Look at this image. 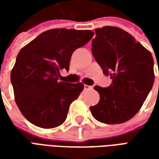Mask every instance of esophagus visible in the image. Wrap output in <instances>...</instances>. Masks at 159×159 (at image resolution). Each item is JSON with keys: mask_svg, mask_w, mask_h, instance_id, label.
I'll use <instances>...</instances> for the list:
<instances>
[{"mask_svg": "<svg viewBox=\"0 0 159 159\" xmlns=\"http://www.w3.org/2000/svg\"><path fill=\"white\" fill-rule=\"evenodd\" d=\"M93 89V87L92 86H89V85H87V84H84V89L85 90H89L92 89Z\"/></svg>", "mask_w": 159, "mask_h": 159, "instance_id": "esophagus-1", "label": "esophagus"}]
</instances>
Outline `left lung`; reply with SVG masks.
I'll list each match as a JSON object with an SVG mask.
<instances>
[{
	"label": "left lung",
	"mask_w": 159,
	"mask_h": 159,
	"mask_svg": "<svg viewBox=\"0 0 159 159\" xmlns=\"http://www.w3.org/2000/svg\"><path fill=\"white\" fill-rule=\"evenodd\" d=\"M92 53L112 84L95 86L99 103L90 107L93 117L107 124L129 121L139 111L154 83L153 58L125 30L104 26L95 30Z\"/></svg>",
	"instance_id": "obj_1"
}]
</instances>
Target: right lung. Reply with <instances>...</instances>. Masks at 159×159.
Here are the masks:
<instances>
[{
	"label": "right lung",
	"mask_w": 159,
	"mask_h": 159,
	"mask_svg": "<svg viewBox=\"0 0 159 159\" xmlns=\"http://www.w3.org/2000/svg\"><path fill=\"white\" fill-rule=\"evenodd\" d=\"M93 36L89 30L52 29L19 51L11 82L16 104L29 122L42 129H52L65 122L70 105L84 86L58 81L59 70H69L72 52Z\"/></svg>",
	"instance_id": "add662e5"
}]
</instances>
